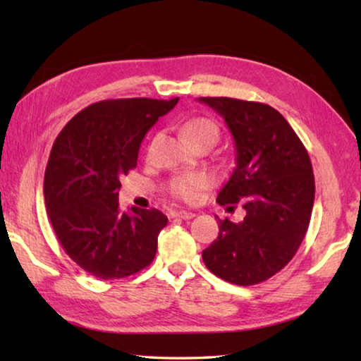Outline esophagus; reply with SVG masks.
Instances as JSON below:
<instances>
[{
  "mask_svg": "<svg viewBox=\"0 0 361 361\" xmlns=\"http://www.w3.org/2000/svg\"><path fill=\"white\" fill-rule=\"evenodd\" d=\"M173 218H180V219H191L194 218L195 215L192 212H185V210H176L172 213Z\"/></svg>",
  "mask_w": 361,
  "mask_h": 361,
  "instance_id": "esophagus-1",
  "label": "esophagus"
}]
</instances>
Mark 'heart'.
Instances as JSON below:
<instances>
[{"label": "heart", "mask_w": 361, "mask_h": 361, "mask_svg": "<svg viewBox=\"0 0 361 361\" xmlns=\"http://www.w3.org/2000/svg\"><path fill=\"white\" fill-rule=\"evenodd\" d=\"M183 135L191 143L194 148L202 143H210L212 146L218 142L219 127L215 121L209 118H192L183 126ZM210 186V178L204 173H188L180 175L170 181L169 191L172 197L181 200V202L191 204L197 199L200 191Z\"/></svg>", "instance_id": "1"}]
</instances>
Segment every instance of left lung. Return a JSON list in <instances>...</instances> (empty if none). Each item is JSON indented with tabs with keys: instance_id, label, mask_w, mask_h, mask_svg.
I'll return each instance as SVG.
<instances>
[{
	"instance_id": "1",
	"label": "left lung",
	"mask_w": 361,
	"mask_h": 361,
	"mask_svg": "<svg viewBox=\"0 0 361 361\" xmlns=\"http://www.w3.org/2000/svg\"><path fill=\"white\" fill-rule=\"evenodd\" d=\"M200 102L223 116L235 142L237 167L216 202L245 209L240 223L218 219V237L202 259L226 282L261 283L288 264L307 232L315 197L312 164L288 121L266 103L228 97Z\"/></svg>"
}]
</instances>
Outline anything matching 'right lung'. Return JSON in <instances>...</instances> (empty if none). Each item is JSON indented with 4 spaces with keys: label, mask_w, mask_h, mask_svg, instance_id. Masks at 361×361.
<instances>
[{
    "label": "right lung",
    "mask_w": 361,
    "mask_h": 361,
    "mask_svg": "<svg viewBox=\"0 0 361 361\" xmlns=\"http://www.w3.org/2000/svg\"><path fill=\"white\" fill-rule=\"evenodd\" d=\"M176 103L114 99L79 111L52 145L44 200L60 245L102 280L124 279L149 266L167 216L156 209L119 210L121 176L137 167L145 133Z\"/></svg>",
    "instance_id": "right-lung-1"
}]
</instances>
